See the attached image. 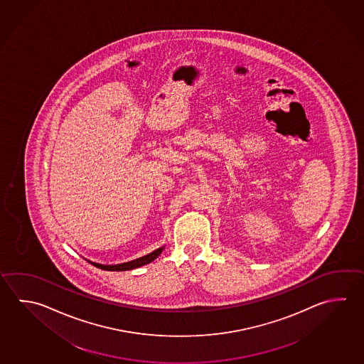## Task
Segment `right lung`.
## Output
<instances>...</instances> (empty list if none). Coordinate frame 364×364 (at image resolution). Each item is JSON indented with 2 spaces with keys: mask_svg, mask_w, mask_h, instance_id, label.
I'll return each mask as SVG.
<instances>
[{
  "mask_svg": "<svg viewBox=\"0 0 364 364\" xmlns=\"http://www.w3.org/2000/svg\"><path fill=\"white\" fill-rule=\"evenodd\" d=\"M161 252H163V247H159L158 250L150 252V254H147V255L142 257V258L136 259V260H132V262H127V263H122V264L102 265L92 263V262H90V263L95 265V267H97L100 269H104V271H129V269H134V268H139V267H142V265L151 263L152 260L158 258Z\"/></svg>",
  "mask_w": 364,
  "mask_h": 364,
  "instance_id": "right-lung-1",
  "label": "right lung"
}]
</instances>
